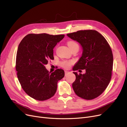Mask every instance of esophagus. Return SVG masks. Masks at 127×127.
Wrapping results in <instances>:
<instances>
[{
	"mask_svg": "<svg viewBox=\"0 0 127 127\" xmlns=\"http://www.w3.org/2000/svg\"><path fill=\"white\" fill-rule=\"evenodd\" d=\"M70 72L69 71H64V73H65V76H66L68 74H69Z\"/></svg>",
	"mask_w": 127,
	"mask_h": 127,
	"instance_id": "1",
	"label": "esophagus"
}]
</instances>
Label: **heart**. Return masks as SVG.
<instances>
[{
    "instance_id": "obj_1",
    "label": "heart",
    "mask_w": 127,
    "mask_h": 127,
    "mask_svg": "<svg viewBox=\"0 0 127 127\" xmlns=\"http://www.w3.org/2000/svg\"><path fill=\"white\" fill-rule=\"evenodd\" d=\"M68 46L69 48V49H71L73 47H78V44L76 43V42L73 41H69L67 43ZM74 63V61L72 60H70V61H67V60H64L61 61L60 63V65L61 67H63L66 69H68L71 66V65Z\"/></svg>"
}]
</instances>
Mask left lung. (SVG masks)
<instances>
[{"label":"left lung","mask_w":127,"mask_h":127,"mask_svg":"<svg viewBox=\"0 0 127 127\" xmlns=\"http://www.w3.org/2000/svg\"><path fill=\"white\" fill-rule=\"evenodd\" d=\"M67 35L78 42L83 49L72 70L86 71L84 74L73 72L76 76L73 90L80 97L94 99L105 91L110 82L113 63L112 50L105 38L95 30L78 31Z\"/></svg>","instance_id":"left-lung-1"}]
</instances>
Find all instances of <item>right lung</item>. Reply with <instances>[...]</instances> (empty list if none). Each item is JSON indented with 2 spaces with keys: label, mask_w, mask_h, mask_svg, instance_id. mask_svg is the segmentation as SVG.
Wrapping results in <instances>:
<instances>
[{
  "label": "right lung",
  "mask_w": 127,
  "mask_h": 127,
  "mask_svg": "<svg viewBox=\"0 0 127 127\" xmlns=\"http://www.w3.org/2000/svg\"><path fill=\"white\" fill-rule=\"evenodd\" d=\"M64 35L46 33L29 34L21 41L17 49L16 70L19 82L25 93L38 101H44L56 93L57 83L64 76V70L52 72L45 68L53 60V50Z\"/></svg>",
  "instance_id": "add662e5"
}]
</instances>
